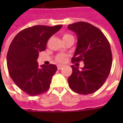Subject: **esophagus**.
<instances>
[{"label":"esophagus","instance_id":"esophagus-1","mask_svg":"<svg viewBox=\"0 0 123 123\" xmlns=\"http://www.w3.org/2000/svg\"><path fill=\"white\" fill-rule=\"evenodd\" d=\"M63 67V65H61V64H58L57 65V69L61 70Z\"/></svg>","mask_w":123,"mask_h":123}]
</instances>
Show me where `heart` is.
<instances>
[{
  "label": "heart",
  "instance_id": "1",
  "mask_svg": "<svg viewBox=\"0 0 123 123\" xmlns=\"http://www.w3.org/2000/svg\"><path fill=\"white\" fill-rule=\"evenodd\" d=\"M70 36H72V35H68V34H64L63 35V39H65V38L70 37ZM67 57H68V55H66V54H59L56 56V59L57 61L61 62H64L67 61Z\"/></svg>",
  "mask_w": 123,
  "mask_h": 123
}]
</instances>
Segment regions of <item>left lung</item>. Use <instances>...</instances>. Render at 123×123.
Returning a JSON list of instances; mask_svg holds the SVG:
<instances>
[{"label": "left lung", "mask_w": 123, "mask_h": 123, "mask_svg": "<svg viewBox=\"0 0 123 123\" xmlns=\"http://www.w3.org/2000/svg\"><path fill=\"white\" fill-rule=\"evenodd\" d=\"M76 33L77 46L72 62L83 61L82 70L72 65V73L68 79L70 89L88 95L95 92L103 86L110 73L112 53L107 39L103 32L90 24L84 22L68 25Z\"/></svg>", "instance_id": "1"}]
</instances>
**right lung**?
Instances as JSON below:
<instances>
[{"mask_svg":"<svg viewBox=\"0 0 123 123\" xmlns=\"http://www.w3.org/2000/svg\"><path fill=\"white\" fill-rule=\"evenodd\" d=\"M62 27L34 25L15 36L7 53V67L18 87L34 96L46 92L57 70L55 64L39 66V53L45 50L49 39Z\"/></svg>","mask_w":123,"mask_h":123,"instance_id":"obj_1","label":"right lung"}]
</instances>
